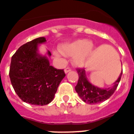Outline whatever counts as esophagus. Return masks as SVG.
<instances>
[{
    "label": "esophagus",
    "mask_w": 134,
    "mask_h": 134,
    "mask_svg": "<svg viewBox=\"0 0 134 134\" xmlns=\"http://www.w3.org/2000/svg\"><path fill=\"white\" fill-rule=\"evenodd\" d=\"M71 70V68H69V67H67V68L65 69V74H67V73L69 72Z\"/></svg>",
    "instance_id": "34e87169"
}]
</instances>
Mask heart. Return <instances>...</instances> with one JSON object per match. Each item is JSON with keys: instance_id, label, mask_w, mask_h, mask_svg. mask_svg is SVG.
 Instances as JSON below:
<instances>
[{"instance_id": "1", "label": "heart", "mask_w": 134, "mask_h": 134, "mask_svg": "<svg viewBox=\"0 0 134 134\" xmlns=\"http://www.w3.org/2000/svg\"><path fill=\"white\" fill-rule=\"evenodd\" d=\"M61 50L54 52L57 57L61 58L65 54L73 57L74 64L78 67H83L89 61L94 50V45L91 41L84 39H78L71 42L66 43L61 46Z\"/></svg>"}]
</instances>
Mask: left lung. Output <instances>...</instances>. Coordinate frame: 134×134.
<instances>
[{
	"label": "left lung",
	"mask_w": 134,
	"mask_h": 134,
	"mask_svg": "<svg viewBox=\"0 0 134 134\" xmlns=\"http://www.w3.org/2000/svg\"><path fill=\"white\" fill-rule=\"evenodd\" d=\"M77 73L79 79L75 87L76 91L83 102L88 104H95L104 102L112 96L121 80L122 69L118 79L114 82V85L107 88H99L92 84L87 79L84 69H77Z\"/></svg>",
	"instance_id": "8db88e82"
}]
</instances>
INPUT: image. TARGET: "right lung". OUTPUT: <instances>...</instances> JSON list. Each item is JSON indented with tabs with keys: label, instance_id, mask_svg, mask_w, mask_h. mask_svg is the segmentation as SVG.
I'll return each mask as SVG.
<instances>
[{
	"label": "right lung",
	"instance_id": "obj_1",
	"mask_svg": "<svg viewBox=\"0 0 134 134\" xmlns=\"http://www.w3.org/2000/svg\"><path fill=\"white\" fill-rule=\"evenodd\" d=\"M46 42L45 37L33 39L12 57L9 77L13 89L23 102L32 105L50 103L65 76L63 69L51 66L47 56L39 52V45ZM47 54L50 57V52Z\"/></svg>",
	"mask_w": 134,
	"mask_h": 134
}]
</instances>
